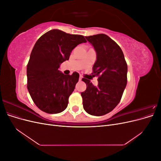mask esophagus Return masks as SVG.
I'll use <instances>...</instances> for the list:
<instances>
[{"mask_svg":"<svg viewBox=\"0 0 161 161\" xmlns=\"http://www.w3.org/2000/svg\"><path fill=\"white\" fill-rule=\"evenodd\" d=\"M82 76H79V80H82Z\"/></svg>","mask_w":161,"mask_h":161,"instance_id":"1","label":"esophagus"}]
</instances>
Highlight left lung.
Listing matches in <instances>:
<instances>
[{
    "instance_id": "obj_1",
    "label": "left lung",
    "mask_w": 161,
    "mask_h": 161,
    "mask_svg": "<svg viewBox=\"0 0 161 161\" xmlns=\"http://www.w3.org/2000/svg\"><path fill=\"white\" fill-rule=\"evenodd\" d=\"M97 52L92 75L98 76V85L82 79L86 85L81 92L84 109L92 115L109 113L118 105L127 85L128 66L120 47L105 34L86 36Z\"/></svg>"
}]
</instances>
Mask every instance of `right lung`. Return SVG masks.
<instances>
[{"instance_id": "1", "label": "right lung", "mask_w": 161, "mask_h": 161, "mask_svg": "<svg viewBox=\"0 0 161 161\" xmlns=\"http://www.w3.org/2000/svg\"><path fill=\"white\" fill-rule=\"evenodd\" d=\"M86 42L83 36L52 30L36 42L27 66V89L34 103L47 114L64 111L69 98L79 81L76 72L66 75L58 69L69 59L70 52L81 43Z\"/></svg>"}]
</instances>
